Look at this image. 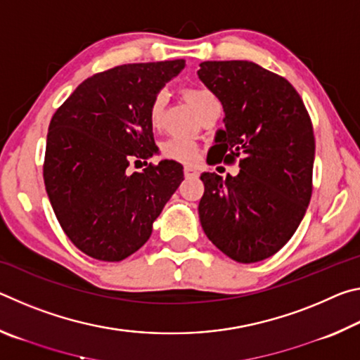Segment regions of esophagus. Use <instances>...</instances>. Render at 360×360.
Returning <instances> with one entry per match:
<instances>
[{
    "mask_svg": "<svg viewBox=\"0 0 360 360\" xmlns=\"http://www.w3.org/2000/svg\"><path fill=\"white\" fill-rule=\"evenodd\" d=\"M184 176L186 178H197L198 169L192 168V167H184Z\"/></svg>",
    "mask_w": 360,
    "mask_h": 360,
    "instance_id": "1",
    "label": "esophagus"
}]
</instances>
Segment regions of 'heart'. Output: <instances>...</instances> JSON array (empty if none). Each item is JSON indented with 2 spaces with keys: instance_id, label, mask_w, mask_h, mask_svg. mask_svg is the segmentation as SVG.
<instances>
[{
  "instance_id": "b5f03b06",
  "label": "heart",
  "mask_w": 360,
  "mask_h": 360,
  "mask_svg": "<svg viewBox=\"0 0 360 360\" xmlns=\"http://www.w3.org/2000/svg\"><path fill=\"white\" fill-rule=\"evenodd\" d=\"M186 98L191 101V105L200 111L210 100H214L211 90L205 87H186L184 89ZM167 108V94L160 90L154 95L149 105V122L152 127L158 129L163 124V115H165ZM162 154L172 160H178L182 163H193L200 157V149L192 139L184 136H173L167 139L162 146Z\"/></svg>"
}]
</instances>
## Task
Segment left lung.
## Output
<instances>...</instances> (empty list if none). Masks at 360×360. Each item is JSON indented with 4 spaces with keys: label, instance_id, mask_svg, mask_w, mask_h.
I'll return each mask as SVG.
<instances>
[{
    "label": "left lung",
    "instance_id": "left-lung-1",
    "mask_svg": "<svg viewBox=\"0 0 360 360\" xmlns=\"http://www.w3.org/2000/svg\"><path fill=\"white\" fill-rule=\"evenodd\" d=\"M198 77L222 103L210 165L240 158V173H203L200 222L217 249L240 264L276 254L307 212L313 192L314 133L292 84L246 60L200 63Z\"/></svg>",
    "mask_w": 360,
    "mask_h": 360
}]
</instances>
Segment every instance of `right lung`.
Listing matches in <instances>:
<instances>
[{
  "instance_id": "obj_1",
  "label": "right lung",
  "mask_w": 360,
  "mask_h": 360,
  "mask_svg": "<svg viewBox=\"0 0 360 360\" xmlns=\"http://www.w3.org/2000/svg\"><path fill=\"white\" fill-rule=\"evenodd\" d=\"M184 65L169 60L96 72L52 115L46 192L66 236L89 257L120 262L136 252L184 181L174 160L126 172L131 161L148 165L157 152L149 105Z\"/></svg>"
}]
</instances>
